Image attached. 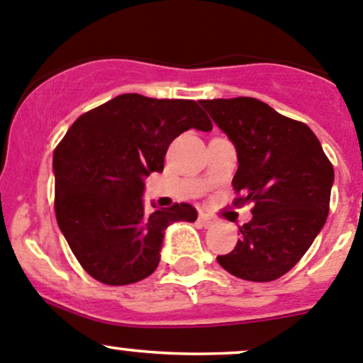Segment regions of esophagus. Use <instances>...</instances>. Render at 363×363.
Here are the masks:
<instances>
[{
    "label": "esophagus",
    "mask_w": 363,
    "mask_h": 363,
    "mask_svg": "<svg viewBox=\"0 0 363 363\" xmlns=\"http://www.w3.org/2000/svg\"><path fill=\"white\" fill-rule=\"evenodd\" d=\"M199 221H200V225L202 226H205V228H212V226H216L218 225V219L214 218V216H211V214H205V212H200V216H199Z\"/></svg>",
    "instance_id": "34e87169"
}]
</instances>
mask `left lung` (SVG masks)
<instances>
[{"label": "left lung", "instance_id": "1", "mask_svg": "<svg viewBox=\"0 0 363 363\" xmlns=\"http://www.w3.org/2000/svg\"><path fill=\"white\" fill-rule=\"evenodd\" d=\"M237 151L232 184L255 203L235 250L218 256L226 272L269 283L294 269L323 228L334 167L307 124L277 113L256 98L200 100Z\"/></svg>", "mask_w": 363, "mask_h": 363}]
</instances>
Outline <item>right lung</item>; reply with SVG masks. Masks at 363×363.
<instances>
[{
	"label": "right lung",
	"mask_w": 363,
	"mask_h": 363,
	"mask_svg": "<svg viewBox=\"0 0 363 363\" xmlns=\"http://www.w3.org/2000/svg\"><path fill=\"white\" fill-rule=\"evenodd\" d=\"M211 131L193 100L119 94L82 113L54 151L56 219L91 277L111 286L137 283L158 267L164 230L196 219L189 203L144 211V179L163 172L175 137ZM156 207V205H152Z\"/></svg>",
	"instance_id": "obj_1"
}]
</instances>
